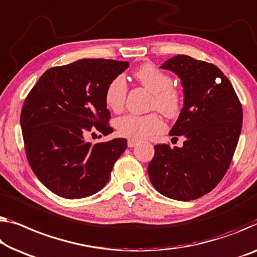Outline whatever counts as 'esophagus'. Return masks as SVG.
Wrapping results in <instances>:
<instances>
[{
  "label": "esophagus",
  "mask_w": 257,
  "mask_h": 257,
  "mask_svg": "<svg viewBox=\"0 0 257 257\" xmlns=\"http://www.w3.org/2000/svg\"><path fill=\"white\" fill-rule=\"evenodd\" d=\"M135 145H137V141H134V140H128V147L129 148H134Z\"/></svg>",
  "instance_id": "esophagus-1"
}]
</instances>
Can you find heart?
<instances>
[{
	"instance_id": "b5f03b06",
	"label": "heart",
	"mask_w": 257,
	"mask_h": 257,
	"mask_svg": "<svg viewBox=\"0 0 257 257\" xmlns=\"http://www.w3.org/2000/svg\"><path fill=\"white\" fill-rule=\"evenodd\" d=\"M134 77L142 86L152 92V109H158L168 118L179 115L182 108V94L178 87L172 85V77L167 72L152 63H144L134 71ZM127 91V83L122 76L110 80L105 91V101L108 108L113 112H120L124 106ZM115 128L122 137L142 141L163 132L165 123L158 113L147 115L127 114L117 118Z\"/></svg>"
}]
</instances>
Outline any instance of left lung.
<instances>
[{"mask_svg":"<svg viewBox=\"0 0 257 257\" xmlns=\"http://www.w3.org/2000/svg\"><path fill=\"white\" fill-rule=\"evenodd\" d=\"M160 68L181 78L185 104L170 135L186 141L182 148L157 144L149 178L164 196L196 200L226 174L242 128V106L231 82L212 63L177 55Z\"/></svg>","mask_w":257,"mask_h":257,"instance_id":"8db88e82","label":"left lung"}]
</instances>
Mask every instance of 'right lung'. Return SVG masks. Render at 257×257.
<instances>
[{
	"label": "right lung",
	"mask_w": 257,
	"mask_h": 257,
	"mask_svg": "<svg viewBox=\"0 0 257 257\" xmlns=\"http://www.w3.org/2000/svg\"><path fill=\"white\" fill-rule=\"evenodd\" d=\"M128 67V62L104 59L53 67L26 97L21 113L26 157L37 178L54 194L70 200L87 197L108 182L127 140L91 144L84 137L94 130L104 136L113 133L105 91Z\"/></svg>",
	"instance_id": "add662e5"
}]
</instances>
